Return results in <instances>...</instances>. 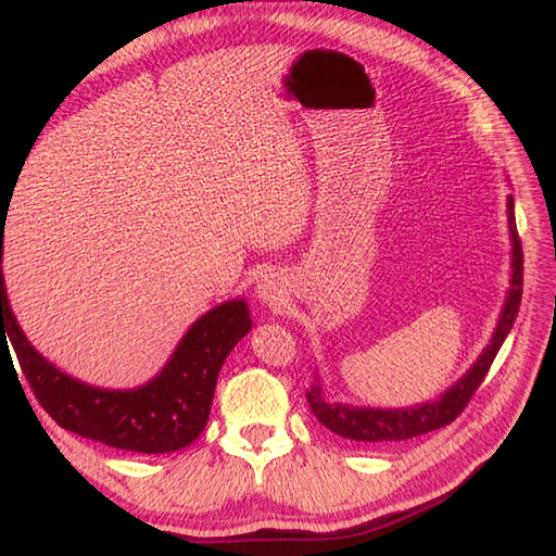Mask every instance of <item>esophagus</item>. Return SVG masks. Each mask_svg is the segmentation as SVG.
<instances>
[{"label": "esophagus", "mask_w": 556, "mask_h": 556, "mask_svg": "<svg viewBox=\"0 0 556 556\" xmlns=\"http://www.w3.org/2000/svg\"><path fill=\"white\" fill-rule=\"evenodd\" d=\"M255 293H258V301L273 309H281L289 301V291L287 283H283L281 275L277 273H267L255 283Z\"/></svg>", "instance_id": "esophagus-1"}]
</instances>
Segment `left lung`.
<instances>
[{
  "mask_svg": "<svg viewBox=\"0 0 556 556\" xmlns=\"http://www.w3.org/2000/svg\"><path fill=\"white\" fill-rule=\"evenodd\" d=\"M507 230H509V291L503 303L497 324L489 345L481 350L479 359L467 368L453 386L439 394L434 402H422L418 406L406 408H371V406H352L343 402H329L321 388L319 376H315V386L307 390V402L312 414L338 437L350 441H364V444H390L418 434L439 430L460 416V410L472 400V394L481 386L483 376L495 359L497 350L503 348L511 326H515L517 312L521 305V287H523V251L517 235L515 220V199L507 194Z\"/></svg>",
  "mask_w": 556,
  "mask_h": 556,
  "instance_id": "obj_1",
  "label": "left lung"
}]
</instances>
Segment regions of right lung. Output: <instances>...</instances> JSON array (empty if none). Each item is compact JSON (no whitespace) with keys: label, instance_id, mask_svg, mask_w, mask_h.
<instances>
[{"label":"right lung","instance_id":"1","mask_svg":"<svg viewBox=\"0 0 556 556\" xmlns=\"http://www.w3.org/2000/svg\"><path fill=\"white\" fill-rule=\"evenodd\" d=\"M7 208L0 206V352H16L39 404L65 430L112 448L170 453L190 446L204 432L213 392L227 354L251 331L244 298L220 303L199 317L180 338L164 368L146 386L110 390L89 386L39 354L9 305L2 273ZM11 357V354H9Z\"/></svg>","mask_w":556,"mask_h":556}]
</instances>
